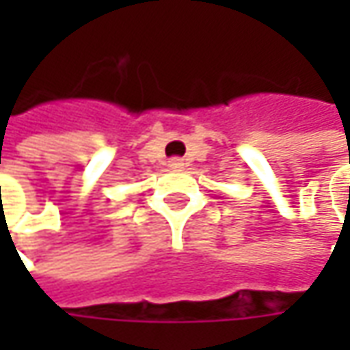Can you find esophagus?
I'll list each match as a JSON object with an SVG mask.
<instances>
[{"label":"esophagus","instance_id":"esophagus-1","mask_svg":"<svg viewBox=\"0 0 350 350\" xmlns=\"http://www.w3.org/2000/svg\"><path fill=\"white\" fill-rule=\"evenodd\" d=\"M183 159L181 157H173V159H169V167L171 169H183Z\"/></svg>","mask_w":350,"mask_h":350}]
</instances>
